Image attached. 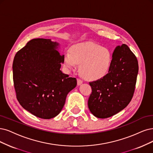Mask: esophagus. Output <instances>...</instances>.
Segmentation results:
<instances>
[{
    "mask_svg": "<svg viewBox=\"0 0 153 153\" xmlns=\"http://www.w3.org/2000/svg\"><path fill=\"white\" fill-rule=\"evenodd\" d=\"M77 85L80 86L81 84H82V81L80 79H77Z\"/></svg>",
    "mask_w": 153,
    "mask_h": 153,
    "instance_id": "34e87169",
    "label": "esophagus"
}]
</instances>
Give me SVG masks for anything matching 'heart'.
Returning a JSON list of instances; mask_svg holds the SVG:
<instances>
[{
	"mask_svg": "<svg viewBox=\"0 0 153 153\" xmlns=\"http://www.w3.org/2000/svg\"><path fill=\"white\" fill-rule=\"evenodd\" d=\"M112 63L110 51L105 47L91 42H84L74 45L71 53H65L64 64L70 70H75L81 64L82 76L88 80L101 79L110 71Z\"/></svg>",
	"mask_w": 153,
	"mask_h": 153,
	"instance_id": "b5f03b06",
	"label": "heart"
}]
</instances>
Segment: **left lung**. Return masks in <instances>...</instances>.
Instances as JSON below:
<instances>
[{
  "instance_id": "left-lung-1",
  "label": "left lung",
  "mask_w": 153,
  "mask_h": 153,
  "mask_svg": "<svg viewBox=\"0 0 153 153\" xmlns=\"http://www.w3.org/2000/svg\"><path fill=\"white\" fill-rule=\"evenodd\" d=\"M139 71L136 56L126 44L118 45L106 75L89 82L92 93L88 108L97 118H106L122 111L131 101Z\"/></svg>"
}]
</instances>
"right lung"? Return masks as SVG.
<instances>
[{
	"mask_svg": "<svg viewBox=\"0 0 153 153\" xmlns=\"http://www.w3.org/2000/svg\"><path fill=\"white\" fill-rule=\"evenodd\" d=\"M60 44L36 38L16 53L13 64V81L19 104L37 117L50 119L58 115L67 95L77 85L75 77L60 70L64 55Z\"/></svg>",
	"mask_w": 153,
	"mask_h": 153,
	"instance_id": "obj_1",
	"label": "right lung"
}]
</instances>
